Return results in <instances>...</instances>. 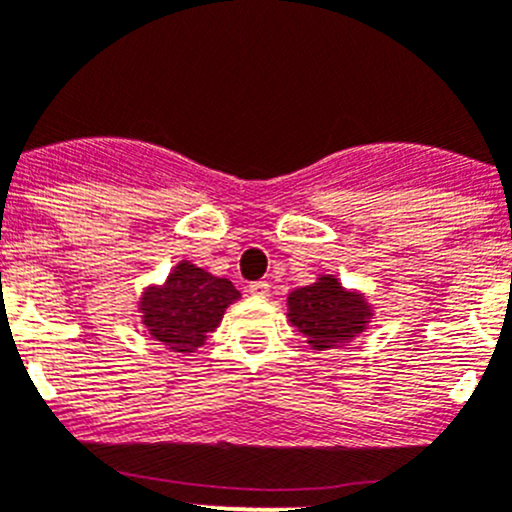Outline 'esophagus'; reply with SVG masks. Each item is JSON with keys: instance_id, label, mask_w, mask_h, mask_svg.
I'll use <instances>...</instances> for the list:
<instances>
[{"instance_id": "obj_1", "label": "esophagus", "mask_w": 512, "mask_h": 512, "mask_svg": "<svg viewBox=\"0 0 512 512\" xmlns=\"http://www.w3.org/2000/svg\"><path fill=\"white\" fill-rule=\"evenodd\" d=\"M247 292H250L252 297H267V295H270V282H267V280L250 282V287H247Z\"/></svg>"}]
</instances>
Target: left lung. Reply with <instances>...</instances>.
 I'll list each match as a JSON object with an SVG mask.
<instances>
[{
	"label": "left lung",
	"instance_id": "left-lung-1",
	"mask_svg": "<svg viewBox=\"0 0 512 512\" xmlns=\"http://www.w3.org/2000/svg\"><path fill=\"white\" fill-rule=\"evenodd\" d=\"M287 317L315 350L335 347L365 330L372 307L357 292H347L337 277L322 275L287 297Z\"/></svg>",
	"mask_w": 512,
	"mask_h": 512
}]
</instances>
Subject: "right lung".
Masks as SVG:
<instances>
[{"mask_svg": "<svg viewBox=\"0 0 512 512\" xmlns=\"http://www.w3.org/2000/svg\"><path fill=\"white\" fill-rule=\"evenodd\" d=\"M237 297L240 292L230 280L185 260L170 272L165 285L145 290L140 300L142 325L172 352H195Z\"/></svg>", "mask_w": 512, "mask_h": 512, "instance_id": "add662e5", "label": "right lung"}]
</instances>
